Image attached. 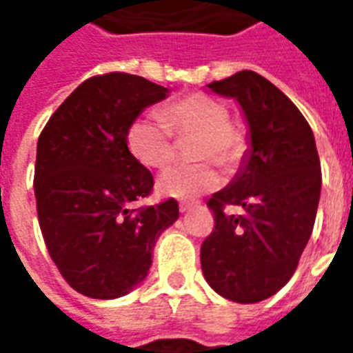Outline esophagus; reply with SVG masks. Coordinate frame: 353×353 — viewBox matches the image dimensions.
I'll use <instances>...</instances> for the list:
<instances>
[{
  "instance_id": "obj_1",
  "label": "esophagus",
  "mask_w": 353,
  "mask_h": 353,
  "mask_svg": "<svg viewBox=\"0 0 353 353\" xmlns=\"http://www.w3.org/2000/svg\"><path fill=\"white\" fill-rule=\"evenodd\" d=\"M194 207H196V203H190V201H183V203H179V210H181V212H188V210H192Z\"/></svg>"
}]
</instances>
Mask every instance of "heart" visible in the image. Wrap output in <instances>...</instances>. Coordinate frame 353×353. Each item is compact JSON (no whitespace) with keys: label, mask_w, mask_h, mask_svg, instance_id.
<instances>
[{"label":"heart","mask_w":353,"mask_h":353,"mask_svg":"<svg viewBox=\"0 0 353 353\" xmlns=\"http://www.w3.org/2000/svg\"><path fill=\"white\" fill-rule=\"evenodd\" d=\"M159 118L143 117L128 128L130 154L146 168H163L174 157V141L190 139L192 159L214 161L221 168H232L243 155L240 133L229 124L231 115L221 102L207 95H188L159 112ZM174 166L157 179V192L165 198L194 199L220 185V174L210 163Z\"/></svg>","instance_id":"1"}]
</instances>
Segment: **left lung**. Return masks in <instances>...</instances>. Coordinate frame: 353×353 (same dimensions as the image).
Returning a JSON list of instances; mask_svg holds the SVG:
<instances>
[{
    "mask_svg": "<svg viewBox=\"0 0 353 353\" xmlns=\"http://www.w3.org/2000/svg\"><path fill=\"white\" fill-rule=\"evenodd\" d=\"M207 88L240 104L249 150L232 181L209 199L216 227L201 245V271L218 295L254 304L295 273L317 216L321 161L304 115L262 74L245 69ZM225 204L244 212L227 215Z\"/></svg>",
    "mask_w": 353,
    "mask_h": 353,
    "instance_id": "left-lung-1",
    "label": "left lung"
}]
</instances>
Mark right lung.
Listing matches in <instances>:
<instances>
[{"mask_svg": "<svg viewBox=\"0 0 353 353\" xmlns=\"http://www.w3.org/2000/svg\"><path fill=\"white\" fill-rule=\"evenodd\" d=\"M170 91L128 73L85 80L38 139L34 196L52 262L91 299L128 295L148 274L155 241L179 218L176 199L133 209L154 177L128 150L132 122Z\"/></svg>", "mask_w": 353, "mask_h": 353, "instance_id": "1", "label": "right lung"}]
</instances>
